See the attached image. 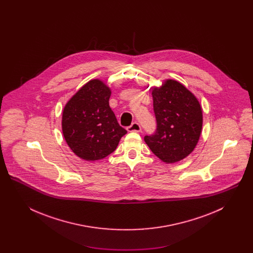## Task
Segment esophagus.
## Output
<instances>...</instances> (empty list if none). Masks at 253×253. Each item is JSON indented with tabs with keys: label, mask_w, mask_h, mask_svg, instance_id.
Instances as JSON below:
<instances>
[{
	"label": "esophagus",
	"mask_w": 253,
	"mask_h": 253,
	"mask_svg": "<svg viewBox=\"0 0 253 253\" xmlns=\"http://www.w3.org/2000/svg\"><path fill=\"white\" fill-rule=\"evenodd\" d=\"M127 131L128 132H140L141 131V127H140V125L137 122H132V125L127 127Z\"/></svg>",
	"instance_id": "1"
}]
</instances>
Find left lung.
Masks as SVG:
<instances>
[{
	"mask_svg": "<svg viewBox=\"0 0 253 253\" xmlns=\"http://www.w3.org/2000/svg\"><path fill=\"white\" fill-rule=\"evenodd\" d=\"M157 132L144 137L160 160L175 163L188 157L198 143L203 124L201 105L193 93L174 80L152 91Z\"/></svg>",
	"mask_w": 253,
	"mask_h": 253,
	"instance_id": "obj_1",
	"label": "left lung"
}]
</instances>
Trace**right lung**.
<instances>
[{
  "instance_id": "add662e5",
  "label": "right lung",
  "mask_w": 253,
  "mask_h": 253,
  "mask_svg": "<svg viewBox=\"0 0 253 253\" xmlns=\"http://www.w3.org/2000/svg\"><path fill=\"white\" fill-rule=\"evenodd\" d=\"M111 89L100 80L85 84L65 104L61 128L73 153L87 161L107 157L127 131L109 106Z\"/></svg>"
}]
</instances>
